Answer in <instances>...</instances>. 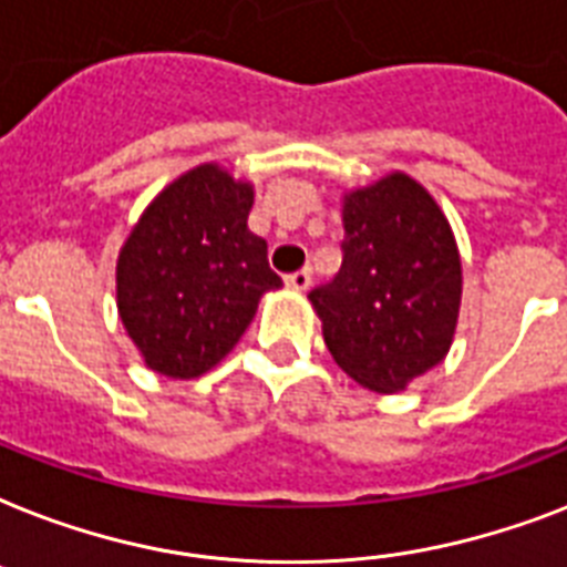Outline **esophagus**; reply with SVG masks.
Masks as SVG:
<instances>
[{"label":"esophagus","mask_w":567,"mask_h":567,"mask_svg":"<svg viewBox=\"0 0 567 567\" xmlns=\"http://www.w3.org/2000/svg\"><path fill=\"white\" fill-rule=\"evenodd\" d=\"M285 285L291 288V291H308V285H311V270L302 268L297 274L285 276Z\"/></svg>","instance_id":"esophagus-1"}]
</instances>
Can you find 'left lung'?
<instances>
[{"label":"left lung","instance_id":"8db88e82","mask_svg":"<svg viewBox=\"0 0 567 567\" xmlns=\"http://www.w3.org/2000/svg\"><path fill=\"white\" fill-rule=\"evenodd\" d=\"M343 265L308 293L331 358L375 393H402L449 355L463 261L445 212L419 179L390 172L340 197Z\"/></svg>","mask_w":567,"mask_h":567}]
</instances>
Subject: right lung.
Segmentation results:
<instances>
[{"mask_svg": "<svg viewBox=\"0 0 567 567\" xmlns=\"http://www.w3.org/2000/svg\"><path fill=\"white\" fill-rule=\"evenodd\" d=\"M252 183L188 168L145 206L116 259V308L145 367L197 379L233 352L259 299L282 288L247 227Z\"/></svg>", "mask_w": 567, "mask_h": 567, "instance_id": "1", "label": "right lung"}]
</instances>
